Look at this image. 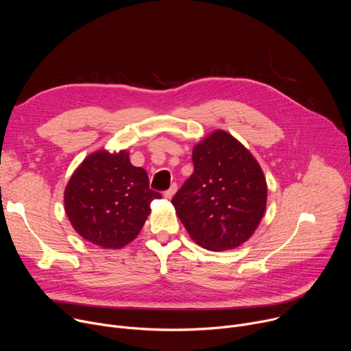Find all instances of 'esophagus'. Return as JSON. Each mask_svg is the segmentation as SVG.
<instances>
[{
    "instance_id": "1",
    "label": "esophagus",
    "mask_w": 351,
    "mask_h": 351,
    "mask_svg": "<svg viewBox=\"0 0 351 351\" xmlns=\"http://www.w3.org/2000/svg\"><path fill=\"white\" fill-rule=\"evenodd\" d=\"M178 191V184L176 183H173V184H171V187H169V190H167L165 193H164V195L168 198V199H171L173 195H175V193Z\"/></svg>"
}]
</instances>
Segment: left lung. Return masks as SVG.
<instances>
[{
  "label": "left lung",
  "instance_id": "8db88e82",
  "mask_svg": "<svg viewBox=\"0 0 351 351\" xmlns=\"http://www.w3.org/2000/svg\"><path fill=\"white\" fill-rule=\"evenodd\" d=\"M194 172L172 198L193 241L211 252L233 250L252 237L265 210L264 172L236 137L214 130L193 147Z\"/></svg>",
  "mask_w": 351,
  "mask_h": 351
}]
</instances>
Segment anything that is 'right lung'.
<instances>
[{"label": "right lung", "mask_w": 351, "mask_h": 351, "mask_svg": "<svg viewBox=\"0 0 351 351\" xmlns=\"http://www.w3.org/2000/svg\"><path fill=\"white\" fill-rule=\"evenodd\" d=\"M161 194L148 187L128 149H97L72 173L65 191L66 217L79 236L101 248H122L140 233Z\"/></svg>", "instance_id": "add662e5"}]
</instances>
